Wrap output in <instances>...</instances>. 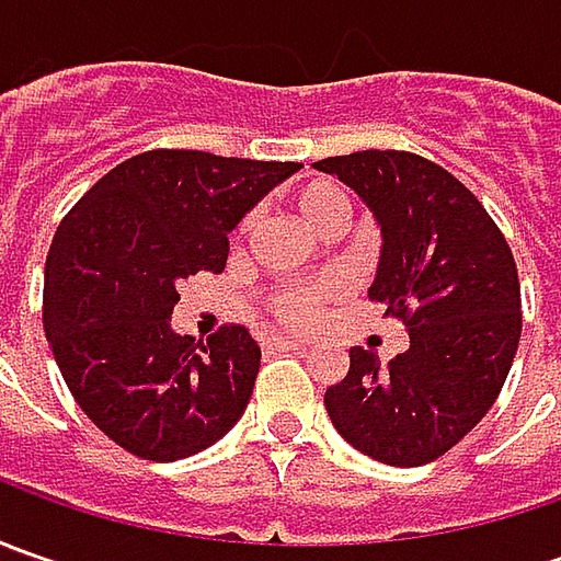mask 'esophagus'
<instances>
[{
  "label": "esophagus",
  "mask_w": 561,
  "mask_h": 561,
  "mask_svg": "<svg viewBox=\"0 0 561 561\" xmlns=\"http://www.w3.org/2000/svg\"><path fill=\"white\" fill-rule=\"evenodd\" d=\"M262 346L271 353H287V350H302L306 343L302 340H290V336H265Z\"/></svg>",
  "instance_id": "esophagus-1"
}]
</instances>
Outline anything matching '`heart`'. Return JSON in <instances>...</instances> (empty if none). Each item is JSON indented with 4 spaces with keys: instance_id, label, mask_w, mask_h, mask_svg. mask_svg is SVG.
Masks as SVG:
<instances>
[{
    "instance_id": "obj_1",
    "label": "heart",
    "mask_w": 561,
    "mask_h": 561,
    "mask_svg": "<svg viewBox=\"0 0 561 561\" xmlns=\"http://www.w3.org/2000/svg\"><path fill=\"white\" fill-rule=\"evenodd\" d=\"M293 208L296 215L314 230H324L334 221L346 218V196L343 190L328 181H309L293 193ZM252 227V218L243 221V230ZM343 290V277H324V280H314V284H290V287H280V290L271 293L268 306L274 318L287 328H306L318 318L321 302L334 299Z\"/></svg>"
}]
</instances>
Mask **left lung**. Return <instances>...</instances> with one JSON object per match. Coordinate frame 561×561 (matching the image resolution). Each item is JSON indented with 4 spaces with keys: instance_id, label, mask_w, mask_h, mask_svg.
I'll use <instances>...</instances> for the list:
<instances>
[{
    "instance_id": "8db88e82",
    "label": "left lung",
    "mask_w": 561,
    "mask_h": 561,
    "mask_svg": "<svg viewBox=\"0 0 561 561\" xmlns=\"http://www.w3.org/2000/svg\"><path fill=\"white\" fill-rule=\"evenodd\" d=\"M314 168L371 211L380 255L368 296L409 328V350L387 365L350 350V371L324 393L328 415L377 462H434L506 383L522 336L512 249L474 193L421 156L368 149Z\"/></svg>"
}]
</instances>
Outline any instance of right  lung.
Listing matches in <instances>:
<instances>
[{"mask_svg": "<svg viewBox=\"0 0 561 561\" xmlns=\"http://www.w3.org/2000/svg\"><path fill=\"white\" fill-rule=\"evenodd\" d=\"M296 162L156 149L112 168L68 211L46 259L43 328L77 405L149 462L218 443L247 412L262 350L247 328H171L178 284L221 271L227 233Z\"/></svg>", "mask_w": 561, "mask_h": 561, "instance_id": "add662e5", "label": "right lung"}]
</instances>
